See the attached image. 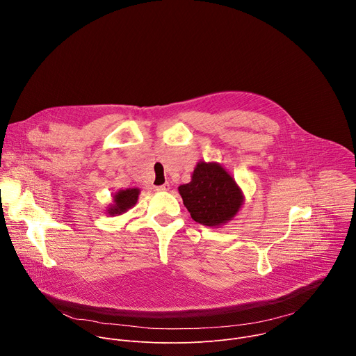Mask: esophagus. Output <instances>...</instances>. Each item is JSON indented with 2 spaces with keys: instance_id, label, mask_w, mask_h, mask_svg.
<instances>
[{
  "instance_id": "1",
  "label": "esophagus",
  "mask_w": 356,
  "mask_h": 356,
  "mask_svg": "<svg viewBox=\"0 0 356 356\" xmlns=\"http://www.w3.org/2000/svg\"><path fill=\"white\" fill-rule=\"evenodd\" d=\"M169 188H170V184H169V183H165V184H162V186H156V187H155L156 191H168Z\"/></svg>"
}]
</instances>
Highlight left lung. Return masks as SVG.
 <instances>
[{
    "label": "left lung",
    "instance_id": "8db88e82",
    "mask_svg": "<svg viewBox=\"0 0 356 356\" xmlns=\"http://www.w3.org/2000/svg\"><path fill=\"white\" fill-rule=\"evenodd\" d=\"M179 193L191 218L207 227H220L231 221L243 202L239 186L216 162H198L191 181L181 184Z\"/></svg>",
    "mask_w": 356,
    "mask_h": 356
}]
</instances>
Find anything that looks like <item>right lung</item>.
<instances>
[{"label":"right lung","instance_id":"add662e5","mask_svg":"<svg viewBox=\"0 0 356 356\" xmlns=\"http://www.w3.org/2000/svg\"><path fill=\"white\" fill-rule=\"evenodd\" d=\"M139 188H127V190H120L114 194V204L110 206L107 213L110 216H121L129 209H132L139 195Z\"/></svg>","mask_w":356,"mask_h":356}]
</instances>
